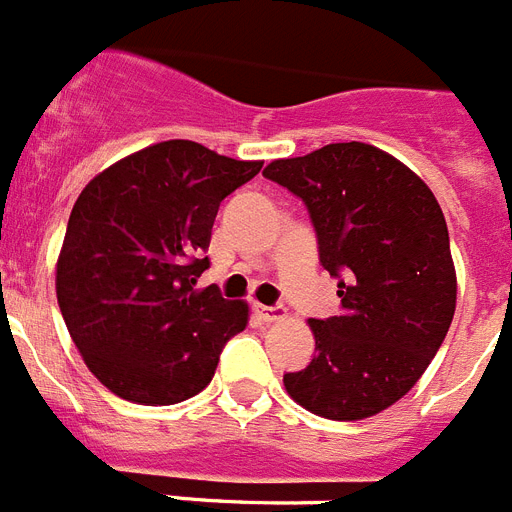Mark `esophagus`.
I'll list each match as a JSON object with an SVG mask.
<instances>
[{
	"label": "esophagus",
	"mask_w": 512,
	"mask_h": 512,
	"mask_svg": "<svg viewBox=\"0 0 512 512\" xmlns=\"http://www.w3.org/2000/svg\"><path fill=\"white\" fill-rule=\"evenodd\" d=\"M252 311H255L257 319H262V322H281V319L286 317V311L278 309V306L255 304V306H252Z\"/></svg>",
	"instance_id": "34e87169"
}]
</instances>
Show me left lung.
Listing matches in <instances>:
<instances>
[{
    "mask_svg": "<svg viewBox=\"0 0 512 512\" xmlns=\"http://www.w3.org/2000/svg\"><path fill=\"white\" fill-rule=\"evenodd\" d=\"M262 175L301 198L342 311L311 319L317 353L283 384L327 420H363L417 384L456 311L443 211L399 159L361 141L275 159Z\"/></svg>",
    "mask_w": 512,
    "mask_h": 512,
    "instance_id": "obj_1",
    "label": "left lung"
}]
</instances>
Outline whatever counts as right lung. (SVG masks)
Listing matches in <instances>:
<instances>
[{
    "label": "right lung",
    "instance_id": "1",
    "mask_svg": "<svg viewBox=\"0 0 512 512\" xmlns=\"http://www.w3.org/2000/svg\"><path fill=\"white\" fill-rule=\"evenodd\" d=\"M260 170L175 139L115 162L82 190L56 296L84 363L113 394L157 407L213 379L247 304L216 286L195 291V281L211 265L203 252L221 201Z\"/></svg>",
    "mask_w": 512,
    "mask_h": 512
}]
</instances>
